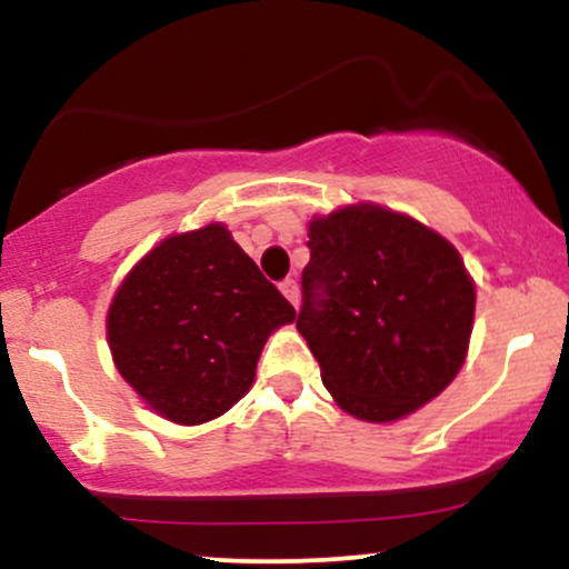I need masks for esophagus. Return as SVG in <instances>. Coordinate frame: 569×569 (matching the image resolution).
Returning <instances> with one entry per match:
<instances>
[{
    "mask_svg": "<svg viewBox=\"0 0 569 569\" xmlns=\"http://www.w3.org/2000/svg\"><path fill=\"white\" fill-rule=\"evenodd\" d=\"M280 291H283V297L289 299V302L297 307L299 305V283L293 278H286L283 283H280Z\"/></svg>",
    "mask_w": 569,
    "mask_h": 569,
    "instance_id": "1",
    "label": "esophagus"
}]
</instances>
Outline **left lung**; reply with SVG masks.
<instances>
[{
  "mask_svg": "<svg viewBox=\"0 0 569 569\" xmlns=\"http://www.w3.org/2000/svg\"><path fill=\"white\" fill-rule=\"evenodd\" d=\"M299 335L348 415L393 422L455 380L476 289L457 248L371 202L310 221Z\"/></svg>",
  "mask_w": 569,
  "mask_h": 569,
  "instance_id": "1",
  "label": "left lung"
}]
</instances>
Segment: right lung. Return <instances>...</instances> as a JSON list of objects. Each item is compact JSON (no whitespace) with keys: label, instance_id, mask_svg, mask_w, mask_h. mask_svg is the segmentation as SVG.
<instances>
[{"label":"right lung","instance_id":"right-lung-1","mask_svg":"<svg viewBox=\"0 0 569 569\" xmlns=\"http://www.w3.org/2000/svg\"><path fill=\"white\" fill-rule=\"evenodd\" d=\"M297 310L224 224L171 234L117 289L107 318L114 367L158 415L200 426L251 388L267 337Z\"/></svg>","mask_w":569,"mask_h":569}]
</instances>
